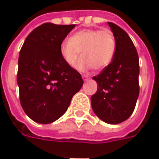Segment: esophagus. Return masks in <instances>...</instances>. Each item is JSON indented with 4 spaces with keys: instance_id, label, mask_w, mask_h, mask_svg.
Instances as JSON below:
<instances>
[{
    "instance_id": "obj_1",
    "label": "esophagus",
    "mask_w": 159,
    "mask_h": 159,
    "mask_svg": "<svg viewBox=\"0 0 159 159\" xmlns=\"http://www.w3.org/2000/svg\"><path fill=\"white\" fill-rule=\"evenodd\" d=\"M83 79H84V81H88L89 79H90V76H87V75H83Z\"/></svg>"
}]
</instances>
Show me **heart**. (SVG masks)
<instances>
[{"label": "heart", "mask_w": 159, "mask_h": 159, "mask_svg": "<svg viewBox=\"0 0 159 159\" xmlns=\"http://www.w3.org/2000/svg\"><path fill=\"white\" fill-rule=\"evenodd\" d=\"M117 42L111 30L108 29H85L77 31L65 40L59 47V52L67 66L73 67L80 60L76 68L79 70H102L113 59Z\"/></svg>", "instance_id": "obj_1"}]
</instances>
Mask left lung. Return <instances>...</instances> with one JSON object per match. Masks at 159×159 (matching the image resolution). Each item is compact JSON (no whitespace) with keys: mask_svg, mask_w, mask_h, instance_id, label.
I'll use <instances>...</instances> for the list:
<instances>
[{"mask_svg":"<svg viewBox=\"0 0 159 159\" xmlns=\"http://www.w3.org/2000/svg\"><path fill=\"white\" fill-rule=\"evenodd\" d=\"M117 48L113 59L93 79L98 83L91 96L94 113L105 123L117 124L133 113L139 96V56L129 35L113 23L108 22Z\"/></svg>","mask_w":159,"mask_h":159,"instance_id":"left-lung-1","label":"left lung"}]
</instances>
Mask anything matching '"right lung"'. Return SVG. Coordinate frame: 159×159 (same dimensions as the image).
Masks as SVG:
<instances>
[{"label":"right lung","mask_w":159,"mask_h":159,"mask_svg":"<svg viewBox=\"0 0 159 159\" xmlns=\"http://www.w3.org/2000/svg\"><path fill=\"white\" fill-rule=\"evenodd\" d=\"M75 25L45 23L33 30L19 52L17 82L26 115L38 123L54 122L83 87L80 73L67 66L59 47Z\"/></svg>","instance_id":"right-lung-1"}]
</instances>
